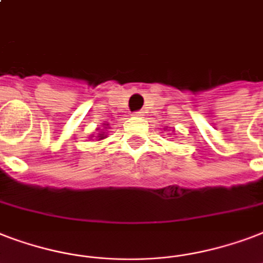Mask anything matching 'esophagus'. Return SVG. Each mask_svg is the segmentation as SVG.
Wrapping results in <instances>:
<instances>
[{
    "instance_id": "obj_1",
    "label": "esophagus",
    "mask_w": 263,
    "mask_h": 263,
    "mask_svg": "<svg viewBox=\"0 0 263 263\" xmlns=\"http://www.w3.org/2000/svg\"><path fill=\"white\" fill-rule=\"evenodd\" d=\"M143 114H145V111H142V110H139V111H135V113H134V116H135V117H142Z\"/></svg>"
}]
</instances>
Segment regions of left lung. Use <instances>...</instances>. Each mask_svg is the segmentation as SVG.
I'll return each mask as SVG.
<instances>
[{"label":"left lung","instance_id":"obj_1","mask_svg":"<svg viewBox=\"0 0 263 263\" xmlns=\"http://www.w3.org/2000/svg\"><path fill=\"white\" fill-rule=\"evenodd\" d=\"M168 128V127H167ZM167 128H165V129H164V131H167ZM175 131V129H172V132ZM170 135H172V134H170ZM174 135H175V134H174Z\"/></svg>","mask_w":263,"mask_h":263}]
</instances>
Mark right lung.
I'll return each instance as SVG.
<instances>
[{"instance_id":"add662e5","label":"right lung","mask_w":263,"mask_h":263,"mask_svg":"<svg viewBox=\"0 0 263 263\" xmlns=\"http://www.w3.org/2000/svg\"><path fill=\"white\" fill-rule=\"evenodd\" d=\"M109 124L107 123H103V127H102V129L99 132V129L100 128H96V131H98V134H96V140H103V139H106V138H107V129H109ZM93 135H95V134H92L91 136H89V138H93Z\"/></svg>"}]
</instances>
